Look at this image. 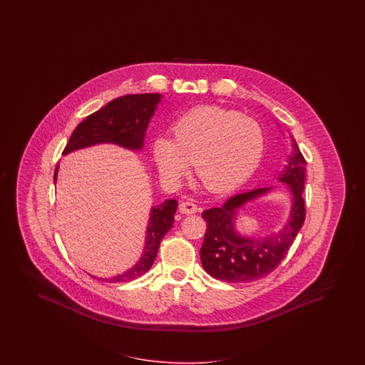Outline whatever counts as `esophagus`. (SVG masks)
I'll return each mask as SVG.
<instances>
[{
  "label": "esophagus",
  "mask_w": 365,
  "mask_h": 365,
  "mask_svg": "<svg viewBox=\"0 0 365 365\" xmlns=\"http://www.w3.org/2000/svg\"><path fill=\"white\" fill-rule=\"evenodd\" d=\"M179 211L182 214H195L198 211V206L191 200H185L179 205Z\"/></svg>",
  "instance_id": "1"
}]
</instances>
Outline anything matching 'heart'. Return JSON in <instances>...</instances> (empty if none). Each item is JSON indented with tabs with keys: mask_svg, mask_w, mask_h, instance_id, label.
<instances>
[{
	"mask_svg": "<svg viewBox=\"0 0 365 365\" xmlns=\"http://www.w3.org/2000/svg\"><path fill=\"white\" fill-rule=\"evenodd\" d=\"M173 139H156L155 163L162 177L178 182L192 163L199 183L210 191H227L253 175L264 154L259 124L235 110L203 106L173 125Z\"/></svg>",
	"mask_w": 365,
	"mask_h": 365,
	"instance_id": "b5f03b06",
	"label": "heart"
}]
</instances>
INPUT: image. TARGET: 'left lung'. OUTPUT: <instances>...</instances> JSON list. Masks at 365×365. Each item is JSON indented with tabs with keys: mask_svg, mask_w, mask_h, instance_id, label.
<instances>
[{
	"mask_svg": "<svg viewBox=\"0 0 365 365\" xmlns=\"http://www.w3.org/2000/svg\"><path fill=\"white\" fill-rule=\"evenodd\" d=\"M289 156L278 179L289 185L293 195L290 220L284 229L265 240L243 238L234 229V221L247 200L267 192L270 187L255 188L227 199L223 206L202 212L207 223L200 261L211 277L226 282H252L270 274L285 258L296 235L305 221V200L302 198L305 185L307 160L297 144Z\"/></svg>",
	"mask_w": 365,
	"mask_h": 365,
	"instance_id": "left-lung-1",
	"label": "left lung"
}]
</instances>
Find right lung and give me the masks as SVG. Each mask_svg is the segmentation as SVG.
<instances>
[{
	"label": "right lung",
	"mask_w": 365,
	"mask_h": 365,
	"mask_svg": "<svg viewBox=\"0 0 365 365\" xmlns=\"http://www.w3.org/2000/svg\"><path fill=\"white\" fill-rule=\"evenodd\" d=\"M159 100V93L125 95L112 100L78 124L71 135L63 154H69L78 148L98 143H115L130 150H140L143 147L147 125L154 115ZM57 170L58 166H56L55 180ZM177 207L175 199H170L153 207L145 235V249L140 261L123 274L108 279H99L107 282H127L148 272L154 264L162 238L174 223Z\"/></svg>",
	"instance_id": "1"
}]
</instances>
